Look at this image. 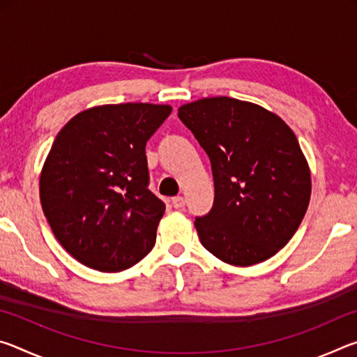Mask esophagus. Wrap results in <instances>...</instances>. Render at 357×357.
I'll return each mask as SVG.
<instances>
[{"instance_id":"1","label":"esophagus","mask_w":357,"mask_h":357,"mask_svg":"<svg viewBox=\"0 0 357 357\" xmlns=\"http://www.w3.org/2000/svg\"><path fill=\"white\" fill-rule=\"evenodd\" d=\"M172 204H173V208H176V209H179V208H184V204H185V198H184V197H181V195H178V197H173V198H172Z\"/></svg>"}]
</instances>
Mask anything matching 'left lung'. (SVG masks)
Here are the masks:
<instances>
[{"label": "left lung", "mask_w": 357, "mask_h": 357, "mask_svg": "<svg viewBox=\"0 0 357 357\" xmlns=\"http://www.w3.org/2000/svg\"><path fill=\"white\" fill-rule=\"evenodd\" d=\"M178 116L213 168L214 204L195 217L204 249L233 266L274 257L310 202V170L293 130L263 107L227 96L185 104Z\"/></svg>", "instance_id": "obj_1"}]
</instances>
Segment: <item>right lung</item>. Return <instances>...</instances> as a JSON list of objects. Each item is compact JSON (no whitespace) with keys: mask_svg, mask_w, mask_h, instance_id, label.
I'll list each match as a JSON object with an SVG mask.
<instances>
[{"mask_svg":"<svg viewBox=\"0 0 357 357\" xmlns=\"http://www.w3.org/2000/svg\"><path fill=\"white\" fill-rule=\"evenodd\" d=\"M170 105H102L59 130L40 173V204L58 243L77 261L119 273L155 244L165 203L148 189L144 146Z\"/></svg>","mask_w":357,"mask_h":357,"instance_id":"right-lung-1","label":"right lung"}]
</instances>
